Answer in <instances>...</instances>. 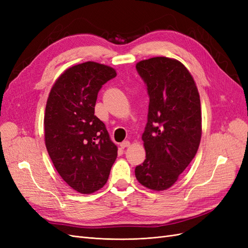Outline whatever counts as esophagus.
<instances>
[{
    "label": "esophagus",
    "instance_id": "1",
    "mask_svg": "<svg viewBox=\"0 0 248 248\" xmlns=\"http://www.w3.org/2000/svg\"><path fill=\"white\" fill-rule=\"evenodd\" d=\"M120 146H121V147L124 149V148L129 147V146H130V142H129L128 140H124V141L121 142V144H120Z\"/></svg>",
    "mask_w": 248,
    "mask_h": 248
}]
</instances>
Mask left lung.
<instances>
[{
	"instance_id": "8db88e82",
	"label": "left lung",
	"mask_w": 248,
	"mask_h": 248,
	"mask_svg": "<svg viewBox=\"0 0 248 248\" xmlns=\"http://www.w3.org/2000/svg\"><path fill=\"white\" fill-rule=\"evenodd\" d=\"M136 68L147 85L148 122L142 133L146 159L136 168L149 189L170 188L196 156L202 137L200 94L188 69L178 60L155 57Z\"/></svg>"
}]
</instances>
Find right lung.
Instances as JSON below:
<instances>
[{"label": "right lung", "mask_w": 248, "mask_h": 248, "mask_svg": "<svg viewBox=\"0 0 248 248\" xmlns=\"http://www.w3.org/2000/svg\"><path fill=\"white\" fill-rule=\"evenodd\" d=\"M116 76L114 68L96 62L74 65L58 78L48 95L46 150L59 175L79 193L102 188L117 158V146L94 115L99 90Z\"/></svg>", "instance_id": "add662e5"}]
</instances>
